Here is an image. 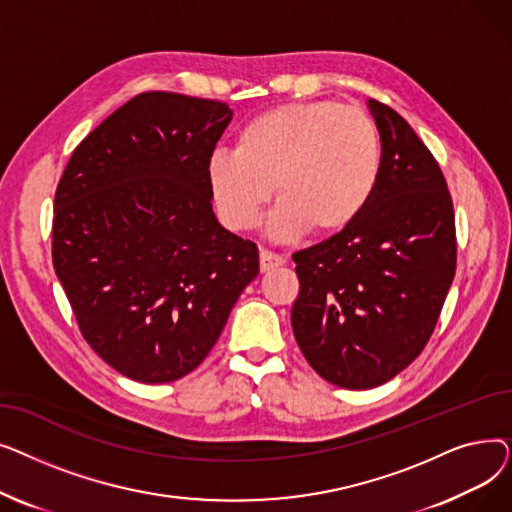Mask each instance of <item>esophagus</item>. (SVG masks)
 <instances>
[{"instance_id":"obj_1","label":"esophagus","mask_w":512,"mask_h":512,"mask_svg":"<svg viewBox=\"0 0 512 512\" xmlns=\"http://www.w3.org/2000/svg\"><path fill=\"white\" fill-rule=\"evenodd\" d=\"M284 257L282 255H278V253H272V251H267V249H261V253H259V267H261V272H272V270H276V267H280V265H284Z\"/></svg>"}]
</instances>
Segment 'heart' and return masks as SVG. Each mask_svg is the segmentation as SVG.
Segmentation results:
<instances>
[{
	"mask_svg": "<svg viewBox=\"0 0 512 512\" xmlns=\"http://www.w3.org/2000/svg\"><path fill=\"white\" fill-rule=\"evenodd\" d=\"M373 118L334 99L272 107L240 128L236 151L215 149L207 182L220 220L234 232L259 224L276 191L270 234L336 236L371 205L382 180Z\"/></svg>",
	"mask_w": 512,
	"mask_h": 512,
	"instance_id": "1",
	"label": "heart"
}]
</instances>
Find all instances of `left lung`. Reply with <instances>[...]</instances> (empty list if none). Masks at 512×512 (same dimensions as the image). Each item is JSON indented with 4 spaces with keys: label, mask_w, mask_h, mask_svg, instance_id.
Masks as SVG:
<instances>
[{
    "label": "left lung",
    "mask_w": 512,
    "mask_h": 512,
    "mask_svg": "<svg viewBox=\"0 0 512 512\" xmlns=\"http://www.w3.org/2000/svg\"><path fill=\"white\" fill-rule=\"evenodd\" d=\"M382 139V180L342 234L294 253L290 321L309 365L334 386H382L434 334L456 270L454 209L444 174L392 107L369 99Z\"/></svg>",
    "instance_id": "8db88e82"
}]
</instances>
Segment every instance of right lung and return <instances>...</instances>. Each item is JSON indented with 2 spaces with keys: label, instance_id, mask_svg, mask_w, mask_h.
<instances>
[{
  "label": "right lung",
  "instance_id": "1",
  "mask_svg": "<svg viewBox=\"0 0 512 512\" xmlns=\"http://www.w3.org/2000/svg\"><path fill=\"white\" fill-rule=\"evenodd\" d=\"M230 120L222 101L141 93L80 141L58 182L53 270L80 334L134 382L199 367L259 274L255 242L211 209L207 159Z\"/></svg>",
  "mask_w": 512,
  "mask_h": 512
}]
</instances>
